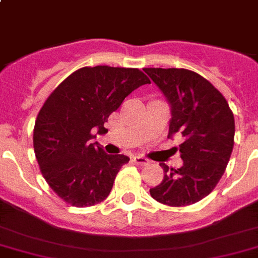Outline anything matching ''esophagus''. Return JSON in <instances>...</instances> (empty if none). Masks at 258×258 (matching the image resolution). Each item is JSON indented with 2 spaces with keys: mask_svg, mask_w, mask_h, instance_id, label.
I'll return each instance as SVG.
<instances>
[{
  "mask_svg": "<svg viewBox=\"0 0 258 258\" xmlns=\"http://www.w3.org/2000/svg\"><path fill=\"white\" fill-rule=\"evenodd\" d=\"M134 161L136 162L137 165H146V164H149V160L146 159V157H144V156H135L134 157Z\"/></svg>",
  "mask_w": 258,
  "mask_h": 258,
  "instance_id": "obj_1",
  "label": "esophagus"
}]
</instances>
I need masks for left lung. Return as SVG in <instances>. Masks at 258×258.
Masks as SVG:
<instances>
[{
    "mask_svg": "<svg viewBox=\"0 0 258 258\" xmlns=\"http://www.w3.org/2000/svg\"><path fill=\"white\" fill-rule=\"evenodd\" d=\"M170 106L169 136L180 135L182 166L161 162L164 180L150 189L155 201L184 207L206 198L226 171L234 144V117L226 98L206 78L187 69L145 68Z\"/></svg>",
    "mask_w": 258,
    "mask_h": 258,
    "instance_id": "obj_1",
    "label": "left lung"
}]
</instances>
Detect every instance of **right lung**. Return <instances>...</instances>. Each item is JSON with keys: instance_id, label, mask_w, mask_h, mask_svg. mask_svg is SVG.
I'll use <instances>...</instances> for the list:
<instances>
[{"instance_id": "add662e5", "label": "right lung", "mask_w": 258, "mask_h": 258, "mask_svg": "<svg viewBox=\"0 0 258 258\" xmlns=\"http://www.w3.org/2000/svg\"><path fill=\"white\" fill-rule=\"evenodd\" d=\"M150 79L139 69L98 66L74 72L45 101L34 128V150L42 176L67 203L91 207L111 192L130 161L93 142L104 122L130 93Z\"/></svg>"}]
</instances>
